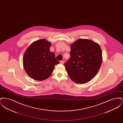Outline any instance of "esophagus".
Returning a JSON list of instances; mask_svg holds the SVG:
<instances>
[{"instance_id": "obj_1", "label": "esophagus", "mask_w": 123, "mask_h": 123, "mask_svg": "<svg viewBox=\"0 0 123 123\" xmlns=\"http://www.w3.org/2000/svg\"><path fill=\"white\" fill-rule=\"evenodd\" d=\"M64 61H63V60H61V61H60V63L61 64H64Z\"/></svg>"}]
</instances>
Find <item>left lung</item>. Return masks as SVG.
Returning <instances> with one entry per match:
<instances>
[{
  "label": "left lung",
  "instance_id": "left-lung-1",
  "mask_svg": "<svg viewBox=\"0 0 123 123\" xmlns=\"http://www.w3.org/2000/svg\"><path fill=\"white\" fill-rule=\"evenodd\" d=\"M70 58L64 66L71 79L85 83L97 74L102 63V51L98 44L80 39L71 45Z\"/></svg>",
  "mask_w": 123,
  "mask_h": 123
}]
</instances>
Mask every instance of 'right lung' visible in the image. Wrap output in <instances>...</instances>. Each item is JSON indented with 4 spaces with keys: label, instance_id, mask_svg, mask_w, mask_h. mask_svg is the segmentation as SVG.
<instances>
[{
    "label": "right lung",
    "instance_id": "add662e5",
    "mask_svg": "<svg viewBox=\"0 0 123 123\" xmlns=\"http://www.w3.org/2000/svg\"><path fill=\"white\" fill-rule=\"evenodd\" d=\"M51 43L45 39L39 40L30 45L24 54V68L32 78L42 81L53 73L55 65L59 63L54 53L50 51Z\"/></svg>",
    "mask_w": 123,
    "mask_h": 123
}]
</instances>
